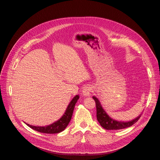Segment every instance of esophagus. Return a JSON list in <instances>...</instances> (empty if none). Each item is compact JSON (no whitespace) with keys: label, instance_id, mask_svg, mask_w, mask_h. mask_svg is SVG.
Masks as SVG:
<instances>
[{"label":"esophagus","instance_id":"34e87169","mask_svg":"<svg viewBox=\"0 0 160 160\" xmlns=\"http://www.w3.org/2000/svg\"><path fill=\"white\" fill-rule=\"evenodd\" d=\"M91 87H90V85H87L85 87H83V95L85 97H88L90 96V93H91Z\"/></svg>","mask_w":160,"mask_h":160}]
</instances>
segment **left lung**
Masks as SVG:
<instances>
[{
    "mask_svg": "<svg viewBox=\"0 0 160 160\" xmlns=\"http://www.w3.org/2000/svg\"><path fill=\"white\" fill-rule=\"evenodd\" d=\"M92 98L94 99L96 105V111H97V119L100 125L106 130H120L123 128H125L133 125L135 123L138 121V120L141 118V115H140L138 118H135L134 120L127 122H119L112 119L110 118L105 111L103 109L100 102L96 97L93 96Z\"/></svg>",
    "mask_w": 160,
    "mask_h": 160,
    "instance_id": "obj_1",
    "label": "left lung"
}]
</instances>
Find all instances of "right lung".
<instances>
[{
	"label": "right lung",
	"instance_id": "1",
	"mask_svg": "<svg viewBox=\"0 0 160 160\" xmlns=\"http://www.w3.org/2000/svg\"><path fill=\"white\" fill-rule=\"evenodd\" d=\"M79 99V96H76L70 102V104L67 107V109L64 114V115L57 122L53 123L52 124L45 127H37L30 125L28 123H26L31 128L44 133H57L63 131L66 127L69 124L72 117L73 115V112L75 104L77 102V100Z\"/></svg>",
	"mask_w": 160,
	"mask_h": 160
}]
</instances>
